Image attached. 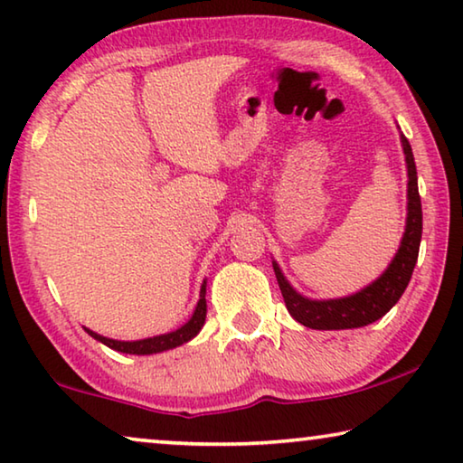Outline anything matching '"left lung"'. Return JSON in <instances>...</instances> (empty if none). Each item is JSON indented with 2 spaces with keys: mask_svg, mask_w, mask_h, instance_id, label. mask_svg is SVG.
<instances>
[{
  "mask_svg": "<svg viewBox=\"0 0 463 463\" xmlns=\"http://www.w3.org/2000/svg\"><path fill=\"white\" fill-rule=\"evenodd\" d=\"M401 140L406 159V171H409V214H406V229L401 247H398V253L378 279L372 281L370 286H365L362 292H355L354 296L335 298V300H310V298L298 294L288 284V279L278 268V263L273 261V271H276L286 308L300 325L317 328V331H341V328L365 326L386 315L401 300L406 286H409L414 263L419 260L422 208L412 148L404 135H401Z\"/></svg>",
  "mask_w": 463,
  "mask_h": 463,
  "instance_id": "1",
  "label": "left lung"
}]
</instances>
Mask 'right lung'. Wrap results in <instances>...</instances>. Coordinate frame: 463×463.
Segmentation results:
<instances>
[{
  "label": "right lung",
  "instance_id": "1",
  "mask_svg": "<svg viewBox=\"0 0 463 463\" xmlns=\"http://www.w3.org/2000/svg\"><path fill=\"white\" fill-rule=\"evenodd\" d=\"M203 320H206V281L202 284L200 289V300L195 304V310L192 318L187 320L184 326H179L177 331L167 333V335H159V336H151V339H143V341H114L108 339V336H101L98 333L85 328L93 339L108 345L109 349L120 351V354H130V355H151V354H161V351L179 347V345L187 343L194 339L195 335L200 333V328L203 326Z\"/></svg>",
  "mask_w": 463,
  "mask_h": 463
}]
</instances>
